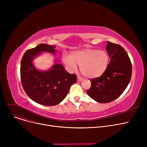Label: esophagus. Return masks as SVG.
Wrapping results in <instances>:
<instances>
[{
	"label": "esophagus",
	"mask_w": 147,
	"mask_h": 147,
	"mask_svg": "<svg viewBox=\"0 0 147 147\" xmlns=\"http://www.w3.org/2000/svg\"><path fill=\"white\" fill-rule=\"evenodd\" d=\"M83 80V78H80V77H78V82H80V81H82Z\"/></svg>",
	"instance_id": "obj_1"
}]
</instances>
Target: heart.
<instances>
[{
	"label": "heart",
	"instance_id": "1",
	"mask_svg": "<svg viewBox=\"0 0 147 147\" xmlns=\"http://www.w3.org/2000/svg\"><path fill=\"white\" fill-rule=\"evenodd\" d=\"M110 58L102 50L84 49L71 52L69 57H64V63L69 68L75 69L80 66L81 73L88 78H96L102 76L107 70Z\"/></svg>",
	"mask_w": 147,
	"mask_h": 147
}]
</instances>
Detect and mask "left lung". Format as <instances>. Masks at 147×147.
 <instances>
[{
    "label": "left lung",
    "mask_w": 147,
    "mask_h": 147,
    "mask_svg": "<svg viewBox=\"0 0 147 147\" xmlns=\"http://www.w3.org/2000/svg\"><path fill=\"white\" fill-rule=\"evenodd\" d=\"M106 49L111 58L107 70L100 77L89 79L91 86L86 91L99 103L110 102L119 97L132 77V63L124 48L108 41Z\"/></svg>",
    "instance_id": "8db88e82"
}]
</instances>
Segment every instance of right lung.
<instances>
[{"instance_id":"1","label":"right lung","mask_w":147,"mask_h":147,"mask_svg":"<svg viewBox=\"0 0 147 147\" xmlns=\"http://www.w3.org/2000/svg\"><path fill=\"white\" fill-rule=\"evenodd\" d=\"M55 46L42 43L27 50L20 67L22 86L27 96L43 105H55L65 98L69 88L76 82L75 74L68 73L64 67L55 64L49 71H40L32 64L34 58L43 51L55 53Z\"/></svg>"}]
</instances>
